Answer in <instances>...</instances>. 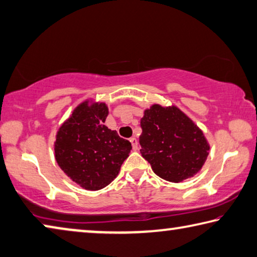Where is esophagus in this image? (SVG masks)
Returning a JSON list of instances; mask_svg holds the SVG:
<instances>
[{
  "mask_svg": "<svg viewBox=\"0 0 257 257\" xmlns=\"http://www.w3.org/2000/svg\"><path fill=\"white\" fill-rule=\"evenodd\" d=\"M130 141H131V144H132V148H133V150H139V142H138V140L136 138H131L130 139Z\"/></svg>",
  "mask_w": 257,
  "mask_h": 257,
  "instance_id": "esophagus-1",
  "label": "esophagus"
}]
</instances>
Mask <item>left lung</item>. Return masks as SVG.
Wrapping results in <instances>:
<instances>
[{
  "instance_id": "8db88e82",
  "label": "left lung",
  "mask_w": 257,
  "mask_h": 257,
  "mask_svg": "<svg viewBox=\"0 0 257 257\" xmlns=\"http://www.w3.org/2000/svg\"><path fill=\"white\" fill-rule=\"evenodd\" d=\"M140 153L159 178L181 182L198 173L209 146L201 130L175 106L154 104L140 121Z\"/></svg>"
}]
</instances>
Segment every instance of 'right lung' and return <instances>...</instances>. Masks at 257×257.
Masks as SVG:
<instances>
[{
    "instance_id": "obj_1",
    "label": "right lung",
    "mask_w": 257,
    "mask_h": 257,
    "mask_svg": "<svg viewBox=\"0 0 257 257\" xmlns=\"http://www.w3.org/2000/svg\"><path fill=\"white\" fill-rule=\"evenodd\" d=\"M107 116L106 103L85 101L61 125L54 142L58 165L87 190L108 186L132 149L131 142L104 125Z\"/></svg>"
}]
</instances>
